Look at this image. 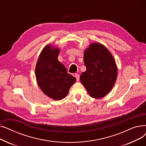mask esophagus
Listing matches in <instances>:
<instances>
[{"label":"esophagus","instance_id":"esophagus-1","mask_svg":"<svg viewBox=\"0 0 146 146\" xmlns=\"http://www.w3.org/2000/svg\"><path fill=\"white\" fill-rule=\"evenodd\" d=\"M74 77L76 78V80H77L78 81L79 79V78H80V76H79V74H78V73H75V74H74Z\"/></svg>","mask_w":146,"mask_h":146}]
</instances>
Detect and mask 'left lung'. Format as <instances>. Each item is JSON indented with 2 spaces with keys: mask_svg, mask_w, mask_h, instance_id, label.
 Wrapping results in <instances>:
<instances>
[{
  "mask_svg": "<svg viewBox=\"0 0 146 146\" xmlns=\"http://www.w3.org/2000/svg\"><path fill=\"white\" fill-rule=\"evenodd\" d=\"M86 70L80 77L90 96L101 98L108 94L116 81L117 67L112 56L105 46L93 43L84 52Z\"/></svg>",
  "mask_w": 146,
  "mask_h": 146,
  "instance_id": "8db88e82",
  "label": "left lung"
}]
</instances>
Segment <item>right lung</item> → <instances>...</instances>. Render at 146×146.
Segmentation results:
<instances>
[{"label":"right lung","instance_id":"obj_1","mask_svg":"<svg viewBox=\"0 0 146 146\" xmlns=\"http://www.w3.org/2000/svg\"><path fill=\"white\" fill-rule=\"evenodd\" d=\"M59 50L48 45L43 48L35 68L38 85L43 92L54 100L66 96L76 79L67 73L66 67L58 60Z\"/></svg>","mask_w":146,"mask_h":146}]
</instances>
